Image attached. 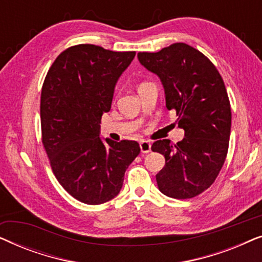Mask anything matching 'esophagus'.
Returning <instances> with one entry per match:
<instances>
[{
  "label": "esophagus",
  "mask_w": 262,
  "mask_h": 262,
  "mask_svg": "<svg viewBox=\"0 0 262 262\" xmlns=\"http://www.w3.org/2000/svg\"><path fill=\"white\" fill-rule=\"evenodd\" d=\"M139 148H141L142 154H148L151 150V144L148 141H141L139 142Z\"/></svg>",
  "instance_id": "esophagus-1"
}]
</instances>
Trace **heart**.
<instances>
[{"label":"heart","instance_id":"b5f03b06","mask_svg":"<svg viewBox=\"0 0 262 262\" xmlns=\"http://www.w3.org/2000/svg\"><path fill=\"white\" fill-rule=\"evenodd\" d=\"M142 84H145V83H142ZM142 84H141V85H142Z\"/></svg>","mask_w":262,"mask_h":262}]
</instances>
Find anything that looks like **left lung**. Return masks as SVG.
Segmentation results:
<instances>
[{
  "label": "left lung",
  "instance_id": "obj_1",
  "mask_svg": "<svg viewBox=\"0 0 262 262\" xmlns=\"http://www.w3.org/2000/svg\"><path fill=\"white\" fill-rule=\"evenodd\" d=\"M137 56L160 77L167 108L177 112L185 130L177 144L160 139L151 146L166 159L157 186L170 198H193L213 184L227 159L231 108L223 78L205 55L184 42Z\"/></svg>",
  "mask_w": 262,
  "mask_h": 262
}]
</instances>
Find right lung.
Masks as SVG:
<instances>
[{"instance_id": "obj_1", "label": "right lung", "mask_w": 262, "mask_h": 262, "mask_svg": "<svg viewBox=\"0 0 262 262\" xmlns=\"http://www.w3.org/2000/svg\"><path fill=\"white\" fill-rule=\"evenodd\" d=\"M135 51H110L92 44L64 50L48 71L41 89V142L62 187L78 202L99 205L120 192L136 157L135 141L100 139L103 113Z\"/></svg>"}]
</instances>
